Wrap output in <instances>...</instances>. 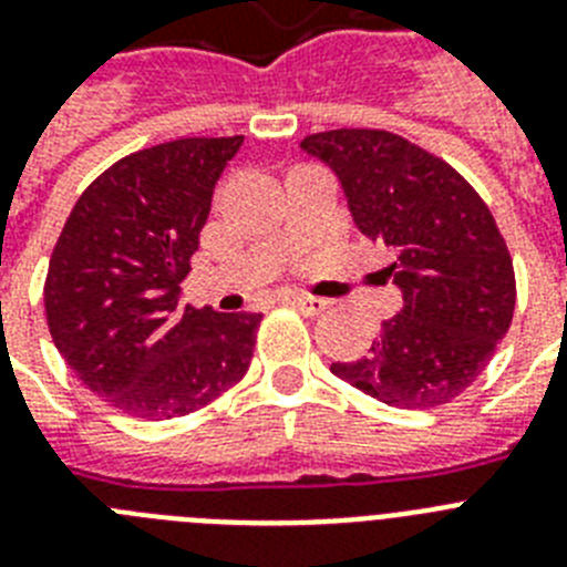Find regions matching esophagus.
<instances>
[{
    "mask_svg": "<svg viewBox=\"0 0 567 567\" xmlns=\"http://www.w3.org/2000/svg\"><path fill=\"white\" fill-rule=\"evenodd\" d=\"M284 301L292 303V307H298L301 312H307V316H318V312H323V309L330 307V301L316 298V295H287Z\"/></svg>",
    "mask_w": 567,
    "mask_h": 567,
    "instance_id": "esophagus-1",
    "label": "esophagus"
}]
</instances>
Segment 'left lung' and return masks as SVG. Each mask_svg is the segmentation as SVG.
Instances as JSON below:
<instances>
[{"instance_id": "1", "label": "left lung", "mask_w": 567, "mask_h": 567, "mask_svg": "<svg viewBox=\"0 0 567 567\" xmlns=\"http://www.w3.org/2000/svg\"><path fill=\"white\" fill-rule=\"evenodd\" d=\"M338 177L361 235L384 246L401 312L338 379L386 408L433 410L482 375L514 321V260L485 200L444 159L375 128L301 143Z\"/></svg>"}]
</instances>
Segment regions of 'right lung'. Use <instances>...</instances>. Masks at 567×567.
Instances as JSON below:
<instances>
[{
    "label": "right lung",
    "mask_w": 567,
    "mask_h": 567,
    "mask_svg": "<svg viewBox=\"0 0 567 567\" xmlns=\"http://www.w3.org/2000/svg\"><path fill=\"white\" fill-rule=\"evenodd\" d=\"M240 145L186 137L117 159L53 246L48 330L76 379L120 413L188 415L249 370L260 312L181 307L212 195Z\"/></svg>",
    "instance_id": "1"
}]
</instances>
